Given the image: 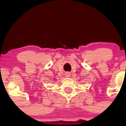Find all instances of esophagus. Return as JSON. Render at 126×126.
<instances>
[{"label":"esophagus","mask_w":126,"mask_h":126,"mask_svg":"<svg viewBox=\"0 0 126 126\" xmlns=\"http://www.w3.org/2000/svg\"><path fill=\"white\" fill-rule=\"evenodd\" d=\"M66 77H69V76H70V74H69V73H66Z\"/></svg>","instance_id":"obj_1"}]
</instances>
